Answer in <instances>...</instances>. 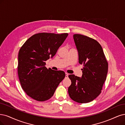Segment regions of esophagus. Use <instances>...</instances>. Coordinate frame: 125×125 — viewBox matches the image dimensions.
Masks as SVG:
<instances>
[{
    "mask_svg": "<svg viewBox=\"0 0 125 125\" xmlns=\"http://www.w3.org/2000/svg\"><path fill=\"white\" fill-rule=\"evenodd\" d=\"M68 75H69V74L67 73H66V75H65V77H66V78H68Z\"/></svg>",
    "mask_w": 125,
    "mask_h": 125,
    "instance_id": "1",
    "label": "esophagus"
}]
</instances>
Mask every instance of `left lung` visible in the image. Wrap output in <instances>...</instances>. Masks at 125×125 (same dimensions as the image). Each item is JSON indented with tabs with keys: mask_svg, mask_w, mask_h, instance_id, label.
<instances>
[{
	"mask_svg": "<svg viewBox=\"0 0 125 125\" xmlns=\"http://www.w3.org/2000/svg\"><path fill=\"white\" fill-rule=\"evenodd\" d=\"M79 54V62L84 65L82 77L70 74L68 93L73 100L85 104L100 94L108 71V63L101 45L95 40L80 34L73 36Z\"/></svg>",
	"mask_w": 125,
	"mask_h": 125,
	"instance_id": "left-lung-1",
	"label": "left lung"
}]
</instances>
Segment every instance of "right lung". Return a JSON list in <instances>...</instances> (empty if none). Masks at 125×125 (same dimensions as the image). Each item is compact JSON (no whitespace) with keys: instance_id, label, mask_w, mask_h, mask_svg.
I'll return each mask as SVG.
<instances>
[{"instance_id":"add662e5","label":"right lung","mask_w":125,"mask_h":125,"mask_svg":"<svg viewBox=\"0 0 125 125\" xmlns=\"http://www.w3.org/2000/svg\"><path fill=\"white\" fill-rule=\"evenodd\" d=\"M68 36L67 33H39L29 38L20 49L19 80L24 91L33 99H49L65 77L63 71L47 69L45 62L53 57Z\"/></svg>"}]
</instances>
